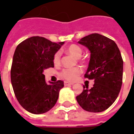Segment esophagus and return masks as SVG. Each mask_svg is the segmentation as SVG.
Returning a JSON list of instances; mask_svg holds the SVG:
<instances>
[{"mask_svg":"<svg viewBox=\"0 0 134 134\" xmlns=\"http://www.w3.org/2000/svg\"><path fill=\"white\" fill-rule=\"evenodd\" d=\"M64 84H65V86H72L73 83H69L68 81H65L64 82Z\"/></svg>","mask_w":134,"mask_h":134,"instance_id":"1","label":"esophagus"}]
</instances>
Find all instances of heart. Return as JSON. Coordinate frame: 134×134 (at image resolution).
Instances as JSON below:
<instances>
[{
    "label": "heart",
    "mask_w": 134,
    "mask_h": 134,
    "mask_svg": "<svg viewBox=\"0 0 134 134\" xmlns=\"http://www.w3.org/2000/svg\"><path fill=\"white\" fill-rule=\"evenodd\" d=\"M66 51L69 54L72 55L76 58H80L82 54L81 48L76 44H71L67 48ZM60 60V53L57 52L53 56V62L55 64H58ZM82 70L79 67H72V68H65L62 71L61 76L69 81H74L77 79L79 76L81 74Z\"/></svg>",
    "instance_id": "b5f03b06"
}]
</instances>
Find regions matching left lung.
I'll return each instance as SVG.
<instances>
[{
	"instance_id": "left-lung-1",
	"label": "left lung",
	"mask_w": 134,
	"mask_h": 134,
	"mask_svg": "<svg viewBox=\"0 0 134 134\" xmlns=\"http://www.w3.org/2000/svg\"><path fill=\"white\" fill-rule=\"evenodd\" d=\"M90 52L89 65L85 77L93 79V87L83 86L76 100L81 108L92 113L102 112L112 105L118 97L122 83L123 60L114 41L93 33L78 42Z\"/></svg>"
}]
</instances>
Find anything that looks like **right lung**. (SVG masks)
<instances>
[{
	"instance_id": "right-lung-1",
	"label": "right lung",
	"mask_w": 134,
	"mask_h": 134,
	"mask_svg": "<svg viewBox=\"0 0 134 134\" xmlns=\"http://www.w3.org/2000/svg\"><path fill=\"white\" fill-rule=\"evenodd\" d=\"M64 43L57 44L35 36L16 46L12 64L11 82L18 102L28 112L44 113L56 104L64 82L47 84L43 71L54 67L53 56Z\"/></svg>"
}]
</instances>
